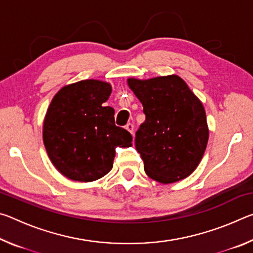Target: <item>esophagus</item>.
<instances>
[{"label":"esophagus","instance_id":"34e87169","mask_svg":"<svg viewBox=\"0 0 253 253\" xmlns=\"http://www.w3.org/2000/svg\"><path fill=\"white\" fill-rule=\"evenodd\" d=\"M125 128L132 135V132H134V125H132V124H127V125L125 126Z\"/></svg>","mask_w":253,"mask_h":253}]
</instances>
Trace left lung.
I'll list each match as a JSON object with an SVG mask.
<instances>
[{
	"label": "left lung",
	"instance_id": "8db88e82",
	"mask_svg": "<svg viewBox=\"0 0 253 253\" xmlns=\"http://www.w3.org/2000/svg\"><path fill=\"white\" fill-rule=\"evenodd\" d=\"M127 84L146 116L135 139L145 173L162 184L187 177L198 168L209 140L202 102L176 75L128 78Z\"/></svg>",
	"mask_w": 253,
	"mask_h": 253
}]
</instances>
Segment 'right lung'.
<instances>
[{
  "instance_id": "obj_1",
  "label": "right lung",
  "mask_w": 253,
  "mask_h": 253,
  "mask_svg": "<svg viewBox=\"0 0 253 253\" xmlns=\"http://www.w3.org/2000/svg\"><path fill=\"white\" fill-rule=\"evenodd\" d=\"M109 83L81 80L60 89L43 122V144L51 163L63 176L93 182L108 174L116 147H130L132 137L115 125V110L104 106Z\"/></svg>"
}]
</instances>
